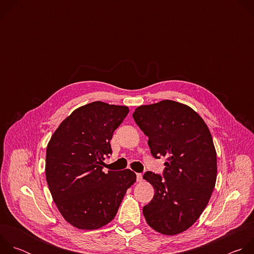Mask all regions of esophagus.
Instances as JSON below:
<instances>
[{
  "mask_svg": "<svg viewBox=\"0 0 254 254\" xmlns=\"http://www.w3.org/2000/svg\"><path fill=\"white\" fill-rule=\"evenodd\" d=\"M136 181H137V182H141V181H142V175L141 174H136Z\"/></svg>",
  "mask_w": 254,
  "mask_h": 254,
  "instance_id": "esophagus-1",
  "label": "esophagus"
}]
</instances>
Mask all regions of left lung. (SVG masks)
I'll list each match as a JSON object with an SVG mask.
<instances>
[{
    "mask_svg": "<svg viewBox=\"0 0 254 254\" xmlns=\"http://www.w3.org/2000/svg\"><path fill=\"white\" fill-rule=\"evenodd\" d=\"M132 117L149 137L153 157H167L164 177L143 175L155 191L142 208L144 218L164 235L182 233L197 221L215 187L217 157L211 132L190 106L174 100L140 105Z\"/></svg>",
    "mask_w": 254,
    "mask_h": 254,
    "instance_id": "1",
    "label": "left lung"
}]
</instances>
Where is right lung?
Wrapping results in <instances>:
<instances>
[{
    "label": "right lung",
    "mask_w": 254,
    "mask_h": 254,
    "mask_svg": "<svg viewBox=\"0 0 254 254\" xmlns=\"http://www.w3.org/2000/svg\"><path fill=\"white\" fill-rule=\"evenodd\" d=\"M127 106L94 101L67 117L46 150L47 184L63 218L78 229L94 230L110 223L136 176L129 169L104 173L112 154L114 131L127 116Z\"/></svg>",
    "instance_id": "right-lung-1"
}]
</instances>
